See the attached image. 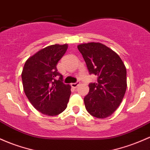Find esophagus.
Listing matches in <instances>:
<instances>
[{
    "instance_id": "obj_1",
    "label": "esophagus",
    "mask_w": 150,
    "mask_h": 150,
    "mask_svg": "<svg viewBox=\"0 0 150 150\" xmlns=\"http://www.w3.org/2000/svg\"><path fill=\"white\" fill-rule=\"evenodd\" d=\"M79 85H80V83H79V82H77V83H71V87L73 88H76Z\"/></svg>"
}]
</instances>
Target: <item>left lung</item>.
<instances>
[{
    "mask_svg": "<svg viewBox=\"0 0 150 150\" xmlns=\"http://www.w3.org/2000/svg\"><path fill=\"white\" fill-rule=\"evenodd\" d=\"M90 74L98 82L89 84L90 91L84 98L85 108L92 116L106 118L117 109L127 89V70L120 57L100 42L78 45Z\"/></svg>",
    "mask_w": 150,
    "mask_h": 150,
    "instance_id": "8db88e82",
    "label": "left lung"
}]
</instances>
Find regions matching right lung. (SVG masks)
Wrapping results in <instances>:
<instances>
[{
	"instance_id": "1",
	"label": "right lung",
	"mask_w": 150,
	"mask_h": 150,
	"mask_svg": "<svg viewBox=\"0 0 150 150\" xmlns=\"http://www.w3.org/2000/svg\"><path fill=\"white\" fill-rule=\"evenodd\" d=\"M67 44H55L41 49L26 60L22 81L25 94L38 111L48 116L62 112L67 106L71 86L62 82L56 65L66 52ZM60 76L58 81L55 79Z\"/></svg>"
}]
</instances>
